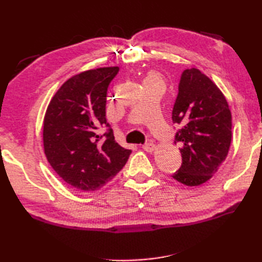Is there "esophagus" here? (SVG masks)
I'll use <instances>...</instances> for the list:
<instances>
[{"instance_id":"1","label":"esophagus","mask_w":262,"mask_h":262,"mask_svg":"<svg viewBox=\"0 0 262 262\" xmlns=\"http://www.w3.org/2000/svg\"><path fill=\"white\" fill-rule=\"evenodd\" d=\"M142 148H143L144 151H148V152H151L155 150V144L151 143V142H149V143H145L142 145Z\"/></svg>"}]
</instances>
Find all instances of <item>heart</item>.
I'll return each instance as SVG.
<instances>
[{"label": "heart", "instance_id": "b5f03b06", "mask_svg": "<svg viewBox=\"0 0 262 262\" xmlns=\"http://www.w3.org/2000/svg\"><path fill=\"white\" fill-rule=\"evenodd\" d=\"M155 82L163 83V77L161 74L156 72V70H150V72H148L147 75H145L144 83H155Z\"/></svg>", "mask_w": 262, "mask_h": 262}]
</instances>
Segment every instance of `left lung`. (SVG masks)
<instances>
[{
	"label": "left lung",
	"instance_id": "left-lung-1",
	"mask_svg": "<svg viewBox=\"0 0 262 262\" xmlns=\"http://www.w3.org/2000/svg\"><path fill=\"white\" fill-rule=\"evenodd\" d=\"M172 121L181 126L174 143L181 145L183 158L172 177L186 186L206 183L228 156L232 118L223 94L199 69H185L181 74Z\"/></svg>",
	"mask_w": 262,
	"mask_h": 262
}]
</instances>
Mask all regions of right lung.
<instances>
[{"instance_id": "obj_1", "label": "right lung", "mask_w": 262, "mask_h": 262, "mask_svg": "<svg viewBox=\"0 0 262 262\" xmlns=\"http://www.w3.org/2000/svg\"><path fill=\"white\" fill-rule=\"evenodd\" d=\"M119 67L86 70L66 81L43 119V149L59 177L78 190L103 187L127 163L132 150L114 140L106 120V95ZM106 125L108 132L99 134Z\"/></svg>"}]
</instances>
